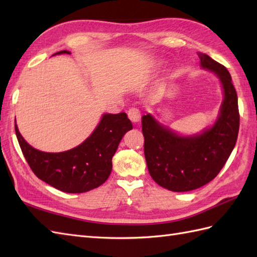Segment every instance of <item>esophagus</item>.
I'll return each instance as SVG.
<instances>
[{
  "label": "esophagus",
  "mask_w": 257,
  "mask_h": 257,
  "mask_svg": "<svg viewBox=\"0 0 257 257\" xmlns=\"http://www.w3.org/2000/svg\"><path fill=\"white\" fill-rule=\"evenodd\" d=\"M127 114H128L129 119L132 120L133 122H138L140 120V111H139L138 108H136V107L130 108L128 112H127Z\"/></svg>",
  "instance_id": "1"
}]
</instances>
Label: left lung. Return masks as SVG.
Listing matches in <instances>:
<instances>
[{
  "mask_svg": "<svg viewBox=\"0 0 257 257\" xmlns=\"http://www.w3.org/2000/svg\"><path fill=\"white\" fill-rule=\"evenodd\" d=\"M201 66L219 77L224 99L211 128L184 137L163 127L150 113L143 116L145 157L151 178L174 192L195 190L214 179L235 147L239 113L236 90L228 70L206 54H198Z\"/></svg>",
  "mask_w": 257,
  "mask_h": 257,
  "instance_id": "1",
  "label": "left lung"
}]
</instances>
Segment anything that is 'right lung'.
<instances>
[{
  "label": "right lung",
  "mask_w": 257,
  "mask_h": 257,
  "mask_svg": "<svg viewBox=\"0 0 257 257\" xmlns=\"http://www.w3.org/2000/svg\"><path fill=\"white\" fill-rule=\"evenodd\" d=\"M56 54H70L68 51ZM55 55V54H54ZM133 123L125 112L105 113L83 144L64 152L40 151L26 143L15 123L22 152L35 176L67 193H83L98 188L110 176L112 157Z\"/></svg>",
  "instance_id": "add662e5"
}]
</instances>
